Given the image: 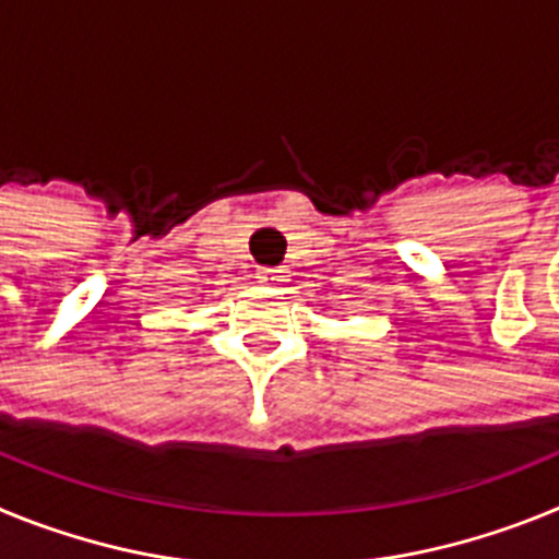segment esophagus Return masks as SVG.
Wrapping results in <instances>:
<instances>
[{
  "instance_id": "34e87169",
  "label": "esophagus",
  "mask_w": 559,
  "mask_h": 559,
  "mask_svg": "<svg viewBox=\"0 0 559 559\" xmlns=\"http://www.w3.org/2000/svg\"><path fill=\"white\" fill-rule=\"evenodd\" d=\"M257 280L263 285H283L285 283V269H260Z\"/></svg>"
}]
</instances>
